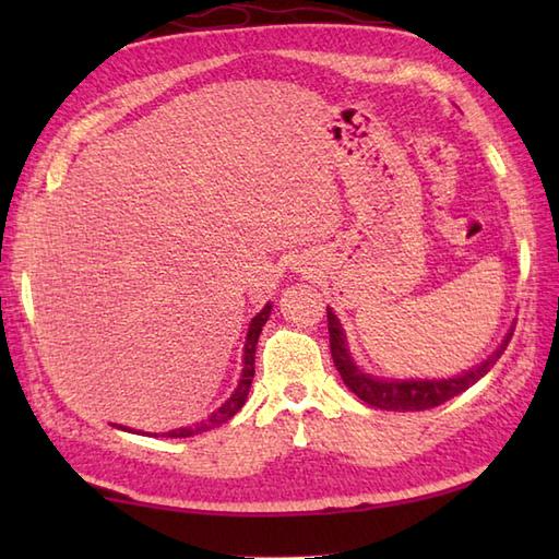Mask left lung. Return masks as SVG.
<instances>
[{
  "instance_id": "8db88e82",
  "label": "left lung",
  "mask_w": 559,
  "mask_h": 559,
  "mask_svg": "<svg viewBox=\"0 0 559 559\" xmlns=\"http://www.w3.org/2000/svg\"><path fill=\"white\" fill-rule=\"evenodd\" d=\"M326 322H329V343H331V358H334L336 370L355 396L360 401L370 403L374 408L382 411H427L435 406H442L449 399L459 396L461 391H466L478 382L480 377L492 370V365L500 360V355L512 341L514 329L509 331L502 346L497 348L488 360L473 367V370L463 372L451 379H379L365 374L358 365L353 362L348 346H346V334H343V326L336 319V314L326 307Z\"/></svg>"
}]
</instances>
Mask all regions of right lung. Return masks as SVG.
<instances>
[{
    "label": "right lung",
    "mask_w": 559,
    "mask_h": 559,
    "mask_svg": "<svg viewBox=\"0 0 559 559\" xmlns=\"http://www.w3.org/2000/svg\"><path fill=\"white\" fill-rule=\"evenodd\" d=\"M271 314V305H266L264 310H261L254 319L252 324H249V331H247V341H245V358H242V377H240V384H237L235 394L223 403V406L211 413L206 420H201L192 427H180V430H170L165 432V437H192V435H199V432H206L211 430V427H218L223 423H228L233 415L240 411L245 406L247 401V394H249V386H252V377H254V350H257V341H259V334H261V326L266 324V319ZM122 427V425H120ZM122 430H127V427H122Z\"/></svg>",
    "instance_id": "right-lung-1"
}]
</instances>
